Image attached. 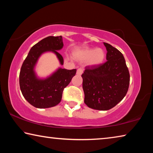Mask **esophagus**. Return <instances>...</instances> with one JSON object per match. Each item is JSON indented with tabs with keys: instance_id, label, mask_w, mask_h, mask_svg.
I'll return each mask as SVG.
<instances>
[{
	"instance_id": "esophagus-1",
	"label": "esophagus",
	"mask_w": 153,
	"mask_h": 153,
	"mask_svg": "<svg viewBox=\"0 0 153 153\" xmlns=\"http://www.w3.org/2000/svg\"><path fill=\"white\" fill-rule=\"evenodd\" d=\"M83 73V69L78 68L77 70V75H82Z\"/></svg>"
}]
</instances>
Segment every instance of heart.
Instances as JSON below:
<instances>
[{"mask_svg": "<svg viewBox=\"0 0 153 153\" xmlns=\"http://www.w3.org/2000/svg\"><path fill=\"white\" fill-rule=\"evenodd\" d=\"M79 56L83 61H89L91 65H98L104 62L106 55L102 48H86L80 52Z\"/></svg>", "mask_w": 153, "mask_h": 153, "instance_id": "1", "label": "heart"}]
</instances>
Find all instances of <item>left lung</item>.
Here are the masks:
<instances>
[{
  "label": "left lung",
  "instance_id": "obj_1",
  "mask_svg": "<svg viewBox=\"0 0 153 153\" xmlns=\"http://www.w3.org/2000/svg\"><path fill=\"white\" fill-rule=\"evenodd\" d=\"M107 61L97 66H86L82 74L84 102L96 110L107 111L115 107L127 94L129 73L122 53L108 43Z\"/></svg>",
  "mask_w": 153,
  "mask_h": 153
}]
</instances>
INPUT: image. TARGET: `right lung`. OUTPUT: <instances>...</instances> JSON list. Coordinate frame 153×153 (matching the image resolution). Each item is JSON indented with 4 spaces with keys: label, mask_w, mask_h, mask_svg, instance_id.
<instances>
[{
    "label": "right lung",
    "mask_w": 153,
    "mask_h": 153,
    "mask_svg": "<svg viewBox=\"0 0 153 153\" xmlns=\"http://www.w3.org/2000/svg\"><path fill=\"white\" fill-rule=\"evenodd\" d=\"M62 36H48L31 48L19 73L21 91L25 100L39 108L53 107L61 102L65 88L76 74V69L59 68L46 79H38L33 71L39 56L45 52L55 54L61 65L63 58L57 51L63 48Z\"/></svg>",
    "instance_id": "add662e5"
}]
</instances>
